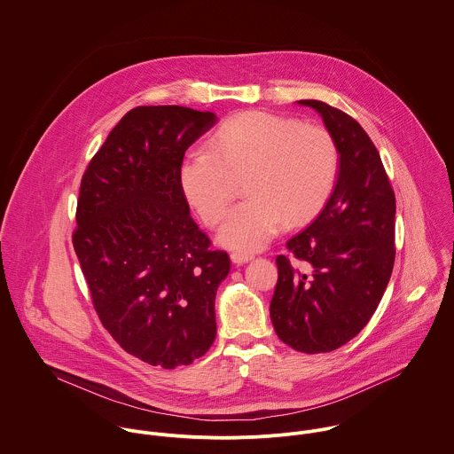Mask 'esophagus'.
<instances>
[{"instance_id":"esophagus-1","label":"esophagus","mask_w":454,"mask_h":454,"mask_svg":"<svg viewBox=\"0 0 454 454\" xmlns=\"http://www.w3.org/2000/svg\"><path fill=\"white\" fill-rule=\"evenodd\" d=\"M254 257L252 255H247V254H232L231 255V261L236 264V266H241V264H247L250 262Z\"/></svg>"}]
</instances>
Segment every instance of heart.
I'll list each match as a JSON object with an SVG mask.
<instances>
[{
  "instance_id": "b5f03b06",
  "label": "heart",
  "mask_w": 454,
  "mask_h": 454,
  "mask_svg": "<svg viewBox=\"0 0 454 454\" xmlns=\"http://www.w3.org/2000/svg\"><path fill=\"white\" fill-rule=\"evenodd\" d=\"M338 170L340 150L325 129L248 111L227 120L207 148L186 153L177 179L202 222L216 225L243 177L247 199L225 218L218 243L252 254L268 247L284 223L313 220L331 199Z\"/></svg>"
}]
</instances>
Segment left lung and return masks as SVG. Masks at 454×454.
<instances>
[{"mask_svg": "<svg viewBox=\"0 0 454 454\" xmlns=\"http://www.w3.org/2000/svg\"><path fill=\"white\" fill-rule=\"evenodd\" d=\"M322 118L340 150L334 192L287 250L277 257L270 315L278 338L304 354L331 352L372 318L395 264V192L380 154L361 125L318 100H300Z\"/></svg>", "mask_w": 454, "mask_h": 454, "instance_id": "obj_1", "label": "left lung"}]
</instances>
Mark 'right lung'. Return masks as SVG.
<instances>
[{
    "instance_id": "right-lung-1",
    "label": "right lung",
    "mask_w": 454,
    "mask_h": 454,
    "mask_svg": "<svg viewBox=\"0 0 454 454\" xmlns=\"http://www.w3.org/2000/svg\"><path fill=\"white\" fill-rule=\"evenodd\" d=\"M216 121L179 106L136 107L81 181L72 241L95 309L121 348L167 370L213 345L215 298L231 271L177 179L184 152Z\"/></svg>"
}]
</instances>
